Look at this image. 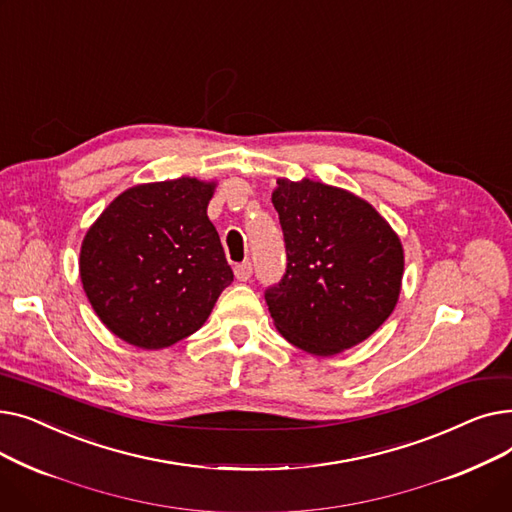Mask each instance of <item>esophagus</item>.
<instances>
[{
  "label": "esophagus",
  "instance_id": "34e87169",
  "mask_svg": "<svg viewBox=\"0 0 512 512\" xmlns=\"http://www.w3.org/2000/svg\"><path fill=\"white\" fill-rule=\"evenodd\" d=\"M251 274H253V265H251L249 261H242V263H238V265L234 267V276H236V280H240V282H247V280L251 278Z\"/></svg>",
  "mask_w": 512,
  "mask_h": 512
}]
</instances>
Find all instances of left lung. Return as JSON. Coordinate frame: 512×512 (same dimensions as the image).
Returning a JSON list of instances; mask_svg holds the SVG:
<instances>
[{"label": "left lung", "instance_id": "1", "mask_svg": "<svg viewBox=\"0 0 512 512\" xmlns=\"http://www.w3.org/2000/svg\"><path fill=\"white\" fill-rule=\"evenodd\" d=\"M272 203L288 257L282 282L265 290L278 332L315 357L367 340L400 297L398 234L365 199L311 178H278Z\"/></svg>", "mask_w": 512, "mask_h": 512}]
</instances>
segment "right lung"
<instances>
[{
    "mask_svg": "<svg viewBox=\"0 0 512 512\" xmlns=\"http://www.w3.org/2000/svg\"><path fill=\"white\" fill-rule=\"evenodd\" d=\"M215 180L180 176L126 188L80 245L78 272L103 326L159 351L195 334L234 280L207 218Z\"/></svg>",
    "mask_w": 512,
    "mask_h": 512,
    "instance_id": "obj_1",
    "label": "right lung"
}]
</instances>
